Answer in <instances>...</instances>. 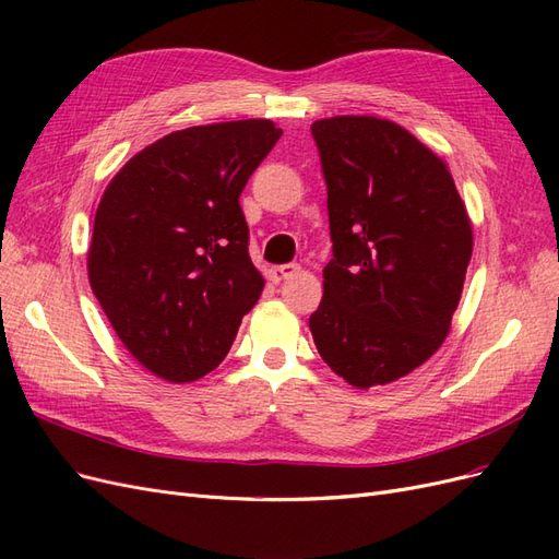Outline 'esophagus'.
I'll return each mask as SVG.
<instances>
[{"label": "esophagus", "mask_w": 559, "mask_h": 559, "mask_svg": "<svg viewBox=\"0 0 559 559\" xmlns=\"http://www.w3.org/2000/svg\"><path fill=\"white\" fill-rule=\"evenodd\" d=\"M300 270V265L298 263H284V265H273L267 270V277L273 280L275 284H280V282H284V280H289V277H294L296 273Z\"/></svg>", "instance_id": "obj_1"}]
</instances>
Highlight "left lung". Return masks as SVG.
Returning a JSON list of instances; mask_svg holds the SVG:
<instances>
[{
	"label": "left lung",
	"instance_id": "1",
	"mask_svg": "<svg viewBox=\"0 0 559 559\" xmlns=\"http://www.w3.org/2000/svg\"><path fill=\"white\" fill-rule=\"evenodd\" d=\"M329 189L333 259L310 314L321 359L357 389L413 373L443 345L473 251L441 156L378 116L312 123Z\"/></svg>",
	"mask_w": 559,
	"mask_h": 559
}]
</instances>
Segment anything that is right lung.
<instances>
[{"mask_svg":"<svg viewBox=\"0 0 559 559\" xmlns=\"http://www.w3.org/2000/svg\"><path fill=\"white\" fill-rule=\"evenodd\" d=\"M280 134L267 118L175 130L134 154L99 200L91 289L126 349L167 382L222 364L261 298L240 193Z\"/></svg>","mask_w":559,"mask_h":559,"instance_id":"1","label":"right lung"}]
</instances>
